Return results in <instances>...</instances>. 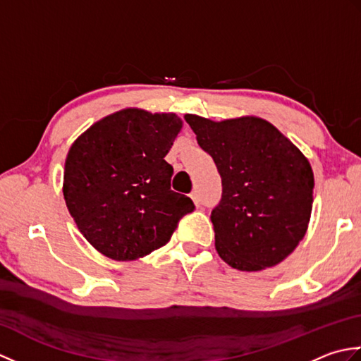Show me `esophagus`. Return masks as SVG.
<instances>
[{"mask_svg":"<svg viewBox=\"0 0 361 361\" xmlns=\"http://www.w3.org/2000/svg\"><path fill=\"white\" fill-rule=\"evenodd\" d=\"M190 198H192V200H194L195 206H200L202 204V198H200V194H198V190H192V192H190Z\"/></svg>","mask_w":361,"mask_h":361,"instance_id":"esophagus-1","label":"esophagus"}]
</instances>
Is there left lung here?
Instances as JSON below:
<instances>
[{
  "mask_svg": "<svg viewBox=\"0 0 361 361\" xmlns=\"http://www.w3.org/2000/svg\"><path fill=\"white\" fill-rule=\"evenodd\" d=\"M185 119L221 176L211 212L219 256L240 271L278 265L307 231L315 186L309 159L265 119Z\"/></svg>",
  "mask_w": 361,
  "mask_h": 361,
  "instance_id": "left-lung-1",
  "label": "left lung"
}]
</instances>
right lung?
<instances>
[{
  "mask_svg": "<svg viewBox=\"0 0 361 361\" xmlns=\"http://www.w3.org/2000/svg\"><path fill=\"white\" fill-rule=\"evenodd\" d=\"M183 121L173 113L126 109L82 133L65 161L63 195L83 237L114 260L163 247L195 206L173 192L164 157Z\"/></svg>",
  "mask_w": 361,
  "mask_h": 361,
  "instance_id": "obj_1",
  "label": "right lung"
}]
</instances>
